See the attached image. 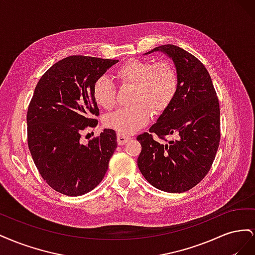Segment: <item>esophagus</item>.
I'll return each mask as SVG.
<instances>
[{"instance_id":"obj_1","label":"esophagus","mask_w":255,"mask_h":255,"mask_svg":"<svg viewBox=\"0 0 255 255\" xmlns=\"http://www.w3.org/2000/svg\"><path fill=\"white\" fill-rule=\"evenodd\" d=\"M130 139L129 136H127V135H123V134H118L117 135V141L120 145L127 143L128 140Z\"/></svg>"}]
</instances>
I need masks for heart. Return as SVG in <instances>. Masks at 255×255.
Listing matches in <instances>:
<instances>
[{
  "instance_id": "b5f03b06",
  "label": "heart",
  "mask_w": 255,
  "mask_h": 255,
  "mask_svg": "<svg viewBox=\"0 0 255 255\" xmlns=\"http://www.w3.org/2000/svg\"><path fill=\"white\" fill-rule=\"evenodd\" d=\"M121 84L133 85V105L122 107L104 119L106 128L118 134H132L143 128L151 119L152 111L160 114L171 105L179 88L175 69L167 61L129 59L116 71ZM116 86L105 75L98 78L92 87L97 104L112 110L116 104Z\"/></svg>"
}]
</instances>
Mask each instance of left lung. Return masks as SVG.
<instances>
[{"label": "left lung", "instance_id": "1", "mask_svg": "<svg viewBox=\"0 0 255 255\" xmlns=\"http://www.w3.org/2000/svg\"><path fill=\"white\" fill-rule=\"evenodd\" d=\"M157 51L173 60L179 88L149 133L137 136L141 144L137 165L152 186L184 192L203 180L215 159L220 141L219 102L210 73L197 57L173 44L159 45L145 55ZM152 133L161 139L175 133L178 139L160 144Z\"/></svg>", "mask_w": 255, "mask_h": 255}]
</instances>
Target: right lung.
<instances>
[{
  "label": "right lung",
  "mask_w": 255,
  "mask_h": 255,
  "mask_svg": "<svg viewBox=\"0 0 255 255\" xmlns=\"http://www.w3.org/2000/svg\"><path fill=\"white\" fill-rule=\"evenodd\" d=\"M117 59L73 55L57 61L38 82L27 110V143L42 179L66 196H82L104 177L117 148V136L104 128L87 144L82 130L96 128L92 95L96 80Z\"/></svg>",
  "instance_id": "1"
}]
</instances>
